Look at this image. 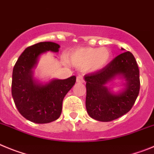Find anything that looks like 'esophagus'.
I'll return each mask as SVG.
<instances>
[{"label":"esophagus","mask_w":154,"mask_h":154,"mask_svg":"<svg viewBox=\"0 0 154 154\" xmlns=\"http://www.w3.org/2000/svg\"><path fill=\"white\" fill-rule=\"evenodd\" d=\"M77 83H84V78L82 76L78 75L77 77Z\"/></svg>","instance_id":"34e87169"}]
</instances>
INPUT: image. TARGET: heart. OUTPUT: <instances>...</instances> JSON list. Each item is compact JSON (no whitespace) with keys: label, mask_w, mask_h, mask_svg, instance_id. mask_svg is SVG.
Segmentation results:
<instances>
[{"label":"heart","mask_w":154,"mask_h":154,"mask_svg":"<svg viewBox=\"0 0 154 154\" xmlns=\"http://www.w3.org/2000/svg\"><path fill=\"white\" fill-rule=\"evenodd\" d=\"M68 59L71 64L78 68L96 71L110 62L111 52L107 48H81L71 52Z\"/></svg>","instance_id":"obj_1"}]
</instances>
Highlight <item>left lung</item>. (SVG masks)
I'll use <instances>...</instances> for the list:
<instances>
[{"label": "left lung", "mask_w": 154, "mask_h": 154, "mask_svg": "<svg viewBox=\"0 0 154 154\" xmlns=\"http://www.w3.org/2000/svg\"><path fill=\"white\" fill-rule=\"evenodd\" d=\"M118 74L127 80V88L120 94H110L105 84ZM86 108L90 117L102 122L117 119L131 110L140 92V70L130 51L120 54L103 68L87 74Z\"/></svg>", "instance_id": "left-lung-1"}]
</instances>
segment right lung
Wrapping results in <instances>:
<instances>
[{"label": "right lung", "mask_w": 154, "mask_h": 154, "mask_svg": "<svg viewBox=\"0 0 154 154\" xmlns=\"http://www.w3.org/2000/svg\"><path fill=\"white\" fill-rule=\"evenodd\" d=\"M60 46L53 42H40L24 50L13 69L11 94L19 113L36 124H48L60 117L63 100L75 84L76 77L53 80L39 85L32 79V68L41 54L57 52Z\"/></svg>", "instance_id": "right-lung-1"}]
</instances>
